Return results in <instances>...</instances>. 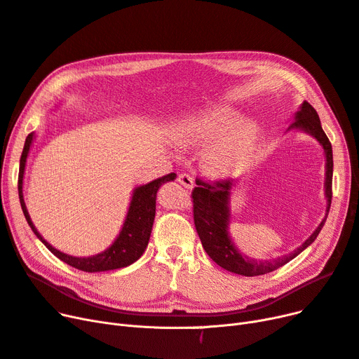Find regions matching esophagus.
<instances>
[{
    "label": "esophagus",
    "instance_id": "34e87169",
    "mask_svg": "<svg viewBox=\"0 0 359 359\" xmlns=\"http://www.w3.org/2000/svg\"><path fill=\"white\" fill-rule=\"evenodd\" d=\"M177 181L182 185V187L189 189V190H191V189L194 187V180H193L189 174H180L178 178H177Z\"/></svg>",
    "mask_w": 359,
    "mask_h": 359
}]
</instances>
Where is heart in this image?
I'll use <instances>...</instances> for the list:
<instances>
[{"mask_svg": "<svg viewBox=\"0 0 359 359\" xmlns=\"http://www.w3.org/2000/svg\"><path fill=\"white\" fill-rule=\"evenodd\" d=\"M236 118L237 113L224 106L200 110L172 125L170 137L184 149H200L221 135ZM257 138L259 126L255 121H238L205 151L202 166L206 174L213 178H228L238 174L253 153Z\"/></svg>", "mask_w": 359, "mask_h": 359, "instance_id": "b5f03b06", "label": "heart"}]
</instances>
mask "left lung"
I'll return each instance as SVG.
<instances>
[{
    "instance_id": "1",
    "label": "left lung",
    "mask_w": 359,
    "mask_h": 359,
    "mask_svg": "<svg viewBox=\"0 0 359 359\" xmlns=\"http://www.w3.org/2000/svg\"><path fill=\"white\" fill-rule=\"evenodd\" d=\"M290 131H302L320 142L324 150L325 157V178H324V194L327 200L325 217L315 228V231L300 245L297 249L289 255H283L276 259H253V257L241 253L234 241L229 236V224H231V194L237 181H222L208 184L205 181L197 180L198 187L193 190V203H194V224L197 234L202 241L203 249L210 256L213 262H217L224 269L234 272L238 276L255 277L268 274L278 269L280 266L290 262L292 259L302 253L320 234L321 228L325 224L328 217L330 206H332V181H333V149L332 144L323 131L320 116L309 103L304 102L294 113V118L287 128Z\"/></svg>"
}]
</instances>
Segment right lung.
Masks as SVG:
<instances>
[{
	"mask_svg": "<svg viewBox=\"0 0 359 359\" xmlns=\"http://www.w3.org/2000/svg\"><path fill=\"white\" fill-rule=\"evenodd\" d=\"M34 140H35V133L27 135L23 151H22L20 168H19V198H20V206H22L25 218L27 224H29V226L32 228L35 236L42 241V245H44L54 256L59 257L60 261L85 272H103L110 269H119V268L130 266L131 264L138 261L141 255L147 249L149 240H150L151 226H153L154 215H156L157 191H159V189L163 184L174 181L177 175L169 174L162 178H157L149 184L138 185V187L133 190L130 208H128L123 225L121 228L118 237L113 240V243L106 250L91 256H72L51 246L50 243L38 233L36 226L34 225L29 217V212L26 209V203L23 198V178H25L27 156H29Z\"/></svg>",
	"mask_w": 359,
	"mask_h": 359,
	"instance_id": "add662e5",
	"label": "right lung"
}]
</instances>
